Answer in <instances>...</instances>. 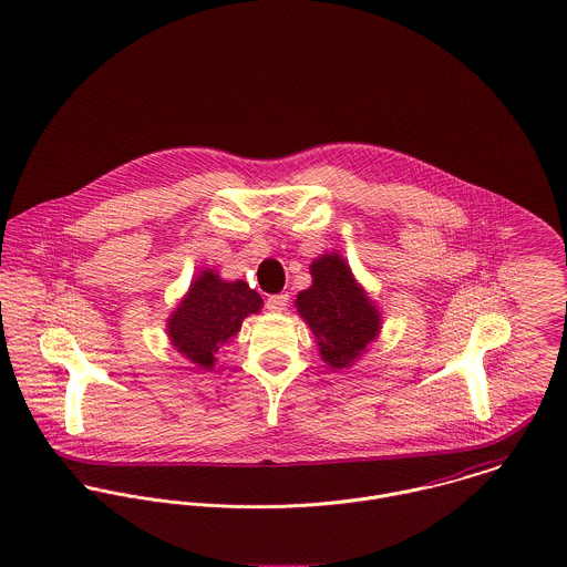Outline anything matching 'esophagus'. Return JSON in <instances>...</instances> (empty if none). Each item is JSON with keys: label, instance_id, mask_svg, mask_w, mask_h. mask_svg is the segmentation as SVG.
Returning a JSON list of instances; mask_svg holds the SVG:
<instances>
[{"label": "esophagus", "instance_id": "esophagus-1", "mask_svg": "<svg viewBox=\"0 0 567 567\" xmlns=\"http://www.w3.org/2000/svg\"><path fill=\"white\" fill-rule=\"evenodd\" d=\"M286 306H288V295H272L266 299V308L270 312H281L286 310Z\"/></svg>", "mask_w": 567, "mask_h": 567}]
</instances>
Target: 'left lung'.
Returning <instances> with one entry per match:
<instances>
[{"instance_id": "1", "label": "left lung", "mask_w": 567, "mask_h": 567, "mask_svg": "<svg viewBox=\"0 0 567 567\" xmlns=\"http://www.w3.org/2000/svg\"><path fill=\"white\" fill-rule=\"evenodd\" d=\"M310 275L312 286L295 299L297 315L312 329L324 364L333 371L351 369L382 331L378 303L338 250L317 257Z\"/></svg>"}]
</instances>
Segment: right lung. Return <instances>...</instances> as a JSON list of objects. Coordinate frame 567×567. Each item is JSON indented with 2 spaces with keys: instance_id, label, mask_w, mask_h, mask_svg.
Masks as SVG:
<instances>
[{
  "instance_id": "obj_1",
  "label": "right lung",
  "mask_w": 567,
  "mask_h": 567,
  "mask_svg": "<svg viewBox=\"0 0 567 567\" xmlns=\"http://www.w3.org/2000/svg\"><path fill=\"white\" fill-rule=\"evenodd\" d=\"M261 308V297L246 281H227L218 270L203 268L169 312L165 333L183 358L212 371L216 353L238 336L244 319L259 315Z\"/></svg>"
}]
</instances>
